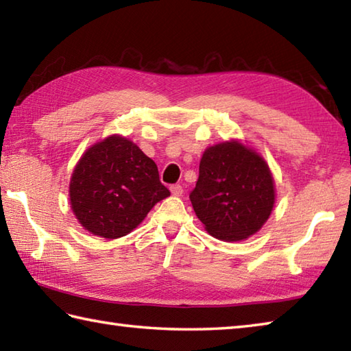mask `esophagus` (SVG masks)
I'll list each match as a JSON object with an SVG mask.
<instances>
[{
    "label": "esophagus",
    "mask_w": 351,
    "mask_h": 351,
    "mask_svg": "<svg viewBox=\"0 0 351 351\" xmlns=\"http://www.w3.org/2000/svg\"><path fill=\"white\" fill-rule=\"evenodd\" d=\"M170 191H171V195L173 196H181L182 195V185H180V184H173V185H170Z\"/></svg>",
    "instance_id": "1"
}]
</instances>
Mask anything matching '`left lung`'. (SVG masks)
I'll use <instances>...</instances> for the list:
<instances>
[{"mask_svg":"<svg viewBox=\"0 0 351 351\" xmlns=\"http://www.w3.org/2000/svg\"><path fill=\"white\" fill-rule=\"evenodd\" d=\"M190 201L213 237H250L267 221L276 201L269 167L237 141L216 144L202 155Z\"/></svg>","mask_w":351,"mask_h":351,"instance_id":"obj_1","label":"left lung"}]
</instances>
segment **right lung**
<instances>
[{
    "label": "right lung",
    "instance_id": "obj_1",
    "mask_svg": "<svg viewBox=\"0 0 351 351\" xmlns=\"http://www.w3.org/2000/svg\"><path fill=\"white\" fill-rule=\"evenodd\" d=\"M167 196L156 164L117 135L86 150L70 182L75 217L85 230L105 239L126 236Z\"/></svg>",
    "mask_w": 351,
    "mask_h": 351
}]
</instances>
